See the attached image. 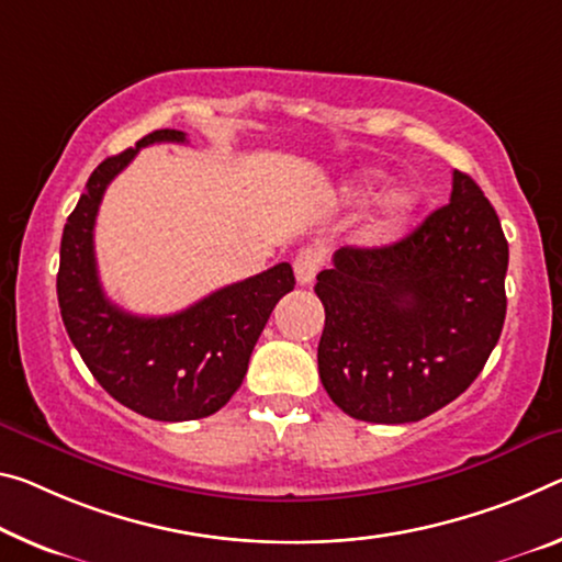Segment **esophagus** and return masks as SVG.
Masks as SVG:
<instances>
[{"mask_svg": "<svg viewBox=\"0 0 562 562\" xmlns=\"http://www.w3.org/2000/svg\"><path fill=\"white\" fill-rule=\"evenodd\" d=\"M319 267H323V255H319L313 247L300 249L295 262H292V270H295V278L300 284L313 282L317 278Z\"/></svg>", "mask_w": 562, "mask_h": 562, "instance_id": "1", "label": "esophagus"}]
</instances>
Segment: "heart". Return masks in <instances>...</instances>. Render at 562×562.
Here are the masks:
<instances>
[{"label":"heart","mask_w":562,"mask_h":562,"mask_svg":"<svg viewBox=\"0 0 562 562\" xmlns=\"http://www.w3.org/2000/svg\"><path fill=\"white\" fill-rule=\"evenodd\" d=\"M380 182L382 175L375 172V169H370V172H362L358 177H352L350 182H345L340 198L345 204H360L378 190ZM417 204H420V194H417L415 187L397 184L393 190H387L368 220L364 237H368L370 243H385V239L397 235L400 227L415 215Z\"/></svg>","instance_id":"heart-1"}]
</instances>
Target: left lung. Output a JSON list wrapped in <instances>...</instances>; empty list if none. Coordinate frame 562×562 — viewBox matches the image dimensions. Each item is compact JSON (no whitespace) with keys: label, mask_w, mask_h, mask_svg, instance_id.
I'll return each mask as SVG.
<instances>
[{"label":"left lung","mask_w":562,"mask_h":562,"mask_svg":"<svg viewBox=\"0 0 562 562\" xmlns=\"http://www.w3.org/2000/svg\"><path fill=\"white\" fill-rule=\"evenodd\" d=\"M507 239L465 172L445 207L385 247H340L317 274L319 380L355 420L417 423L485 368L505 323Z\"/></svg>","instance_id":"left-lung-1"}]
</instances>
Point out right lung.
<instances>
[{"label":"right lung","mask_w":562,"mask_h":562,"mask_svg":"<svg viewBox=\"0 0 562 562\" xmlns=\"http://www.w3.org/2000/svg\"><path fill=\"white\" fill-rule=\"evenodd\" d=\"M155 142L187 137L180 130H157L89 175L61 233L59 313L89 372L117 403L149 420H200L243 385L257 337L280 297L295 288V274L280 262L165 317L124 313L106 300L94 260L97 212L106 184Z\"/></svg>","instance_id":"add662e5"}]
</instances>
